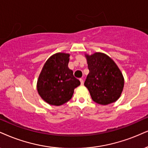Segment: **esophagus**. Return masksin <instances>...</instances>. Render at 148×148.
Instances as JSON below:
<instances>
[{"label": "esophagus", "instance_id": "34e87169", "mask_svg": "<svg viewBox=\"0 0 148 148\" xmlns=\"http://www.w3.org/2000/svg\"><path fill=\"white\" fill-rule=\"evenodd\" d=\"M79 81H80V82H81V85H83L84 84V80L82 78H80Z\"/></svg>", "mask_w": 148, "mask_h": 148}]
</instances>
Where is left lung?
I'll list each match as a JSON object with an SVG mask.
<instances>
[{"mask_svg":"<svg viewBox=\"0 0 148 148\" xmlns=\"http://www.w3.org/2000/svg\"><path fill=\"white\" fill-rule=\"evenodd\" d=\"M89 73L84 86L92 99L101 105L116 101L121 96L124 78L121 71L111 58L103 53L85 55Z\"/></svg>","mask_w":148,"mask_h":148,"instance_id":"1","label":"left lung"}]
</instances>
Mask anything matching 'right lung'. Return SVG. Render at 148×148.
<instances>
[{
  "label": "right lung",
  "mask_w": 148,
  "mask_h": 148,
  "mask_svg": "<svg viewBox=\"0 0 148 148\" xmlns=\"http://www.w3.org/2000/svg\"><path fill=\"white\" fill-rule=\"evenodd\" d=\"M70 54L57 53L51 56L44 65L38 77L37 90L44 101L53 106L69 101L74 89L80 85L68 64Z\"/></svg>",
  "instance_id": "obj_1"
}]
</instances>
